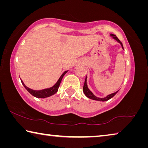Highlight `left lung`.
Listing matches in <instances>:
<instances>
[{"mask_svg": "<svg viewBox=\"0 0 148 148\" xmlns=\"http://www.w3.org/2000/svg\"><path fill=\"white\" fill-rule=\"evenodd\" d=\"M111 36L112 37H113V39H114L115 40H116V41L119 42V43H120V45H122V47L123 49V45L122 43V42H121L120 40L119 39V38L115 36V35L114 34H111ZM83 92H84V94L85 95V96H87V98H90V99H92V100H97V101H107L109 100V99H111V98L113 97V96L116 95V94L118 92V90L117 92H114L112 94H111V95H109L107 96V97L106 98H98L96 97V96H95V95H93V93L91 92V91L88 89V88L87 87V77H85V83H84V85H83Z\"/></svg>", "mask_w": 148, "mask_h": 148, "instance_id": "1", "label": "left lung"}]
</instances>
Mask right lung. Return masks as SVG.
Instances as JSON below:
<instances>
[{
    "instance_id": "right-lung-1",
    "label": "right lung",
    "mask_w": 148,
    "mask_h": 148,
    "mask_svg": "<svg viewBox=\"0 0 148 148\" xmlns=\"http://www.w3.org/2000/svg\"><path fill=\"white\" fill-rule=\"evenodd\" d=\"M66 72H67V71H65L63 72V74L61 75V77H60V79H58L57 83H56V84L53 86V87L48 88H45V89H43V90H32V89H31V88H29L26 87V86L24 84L23 81H21V82H22L23 85H24V87H25L26 89L27 90L32 96H34L36 98H45L49 97V96H52V95H53L54 94H56L58 92L61 80H62L63 76H65V74L66 73Z\"/></svg>"
}]
</instances>
